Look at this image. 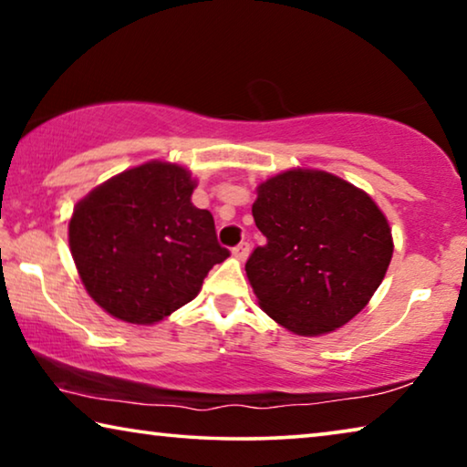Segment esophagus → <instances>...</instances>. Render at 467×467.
I'll return each mask as SVG.
<instances>
[{"mask_svg": "<svg viewBox=\"0 0 467 467\" xmlns=\"http://www.w3.org/2000/svg\"><path fill=\"white\" fill-rule=\"evenodd\" d=\"M233 255L239 259V262H244V259L249 257V243H239L236 247L233 249Z\"/></svg>", "mask_w": 467, "mask_h": 467, "instance_id": "34e87169", "label": "esophagus"}]
</instances>
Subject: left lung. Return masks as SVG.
<instances>
[{"label":"left lung","mask_w":467,"mask_h":467,"mask_svg":"<svg viewBox=\"0 0 467 467\" xmlns=\"http://www.w3.org/2000/svg\"><path fill=\"white\" fill-rule=\"evenodd\" d=\"M253 218L267 243L244 264L259 306L298 336L342 327L365 309L393 255L370 197L323 171H286L259 185Z\"/></svg>","instance_id":"8db88e82"}]
</instances>
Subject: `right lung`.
Returning a JSON list of instances; mask_svg holds the SVG:
<instances>
[{"label":"right lung","instance_id":"add662e5","mask_svg":"<svg viewBox=\"0 0 467 467\" xmlns=\"http://www.w3.org/2000/svg\"><path fill=\"white\" fill-rule=\"evenodd\" d=\"M193 187L183 167L154 161L76 205L69 249L88 295L113 317L138 326L169 317L231 255L210 212L192 203Z\"/></svg>","mask_w":467,"mask_h":467}]
</instances>
